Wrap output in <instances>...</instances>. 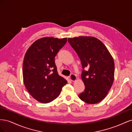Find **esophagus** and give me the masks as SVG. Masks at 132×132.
<instances>
[{"instance_id": "obj_1", "label": "esophagus", "mask_w": 132, "mask_h": 132, "mask_svg": "<svg viewBox=\"0 0 132 132\" xmlns=\"http://www.w3.org/2000/svg\"><path fill=\"white\" fill-rule=\"evenodd\" d=\"M69 79L71 81H75L77 80V77L76 76V75L74 74H71L70 76H69Z\"/></svg>"}]
</instances>
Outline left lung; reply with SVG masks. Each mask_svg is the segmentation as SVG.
Segmentation results:
<instances>
[{
	"mask_svg": "<svg viewBox=\"0 0 132 132\" xmlns=\"http://www.w3.org/2000/svg\"><path fill=\"white\" fill-rule=\"evenodd\" d=\"M68 41L77 53L82 66L81 79L85 89L79 97L89 104L101 101L114 80V63L110 52L94 37H75L68 38ZM85 67L88 70L85 71Z\"/></svg>",
	"mask_w": 132,
	"mask_h": 132,
	"instance_id": "8db88e82",
	"label": "left lung"
}]
</instances>
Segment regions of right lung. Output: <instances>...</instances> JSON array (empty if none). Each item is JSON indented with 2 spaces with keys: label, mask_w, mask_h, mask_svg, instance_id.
<instances>
[{
  "label": "right lung",
  "mask_w": 132,
  "mask_h": 132,
  "mask_svg": "<svg viewBox=\"0 0 132 132\" xmlns=\"http://www.w3.org/2000/svg\"><path fill=\"white\" fill-rule=\"evenodd\" d=\"M67 38L46 37L35 41L27 50L23 62V80L30 94L38 102L47 103L59 95L67 83L59 75L54 58Z\"/></svg>",
  "instance_id": "add662e5"
}]
</instances>
